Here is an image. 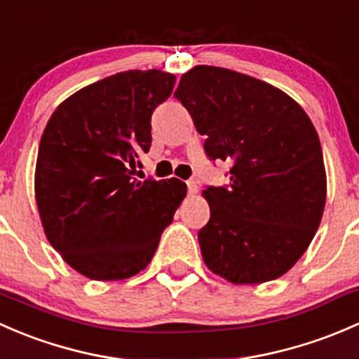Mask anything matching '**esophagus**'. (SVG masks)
Returning a JSON list of instances; mask_svg holds the SVG:
<instances>
[{"mask_svg": "<svg viewBox=\"0 0 359 359\" xmlns=\"http://www.w3.org/2000/svg\"><path fill=\"white\" fill-rule=\"evenodd\" d=\"M187 193H189L191 196L198 194V182H196V180H187Z\"/></svg>", "mask_w": 359, "mask_h": 359, "instance_id": "1", "label": "esophagus"}]
</instances>
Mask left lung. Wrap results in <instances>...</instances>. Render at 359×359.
I'll use <instances>...</instances> for the list:
<instances>
[{
	"label": "left lung",
	"instance_id": "1",
	"mask_svg": "<svg viewBox=\"0 0 359 359\" xmlns=\"http://www.w3.org/2000/svg\"><path fill=\"white\" fill-rule=\"evenodd\" d=\"M206 135L210 159L233 165L231 186L208 187L203 260L234 285L276 280L313 241L327 201L320 137L306 111L276 86L215 66L182 74L173 93Z\"/></svg>",
	"mask_w": 359,
	"mask_h": 359
}]
</instances>
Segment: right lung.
Wrapping results in <instances>:
<instances>
[{
  "instance_id": "1",
  "label": "right lung",
  "mask_w": 359,
  "mask_h": 359,
  "mask_svg": "<svg viewBox=\"0 0 359 359\" xmlns=\"http://www.w3.org/2000/svg\"><path fill=\"white\" fill-rule=\"evenodd\" d=\"M175 85L170 72L125 71L78 90L50 116L39 142L34 196L46 240L95 281L147 267L186 198L179 179H133L151 147V114Z\"/></svg>"
}]
</instances>
